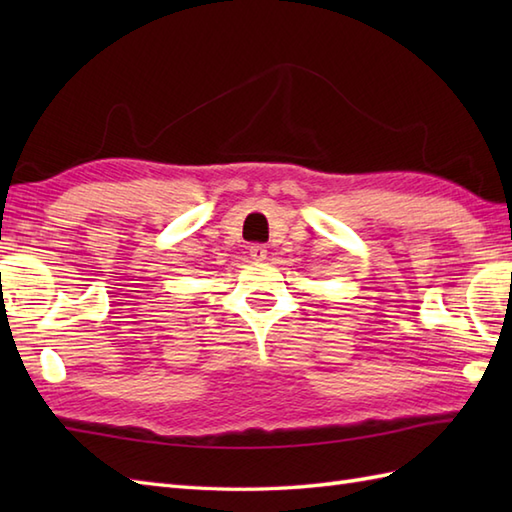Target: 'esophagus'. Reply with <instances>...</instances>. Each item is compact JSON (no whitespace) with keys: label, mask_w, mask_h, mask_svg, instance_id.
<instances>
[{"label":"esophagus","mask_w":512,"mask_h":512,"mask_svg":"<svg viewBox=\"0 0 512 512\" xmlns=\"http://www.w3.org/2000/svg\"><path fill=\"white\" fill-rule=\"evenodd\" d=\"M248 255H250V259H253V262H264V259H266V248L262 244H253V246L248 248Z\"/></svg>","instance_id":"obj_1"}]
</instances>
